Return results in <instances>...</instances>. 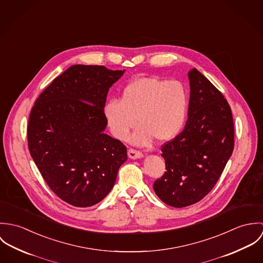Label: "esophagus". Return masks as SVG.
<instances>
[{
    "label": "esophagus",
    "instance_id": "obj_1",
    "mask_svg": "<svg viewBox=\"0 0 263 263\" xmlns=\"http://www.w3.org/2000/svg\"><path fill=\"white\" fill-rule=\"evenodd\" d=\"M128 158L130 159H140L143 158V153L140 151L135 150V149H129L127 152Z\"/></svg>",
    "mask_w": 263,
    "mask_h": 263
}]
</instances>
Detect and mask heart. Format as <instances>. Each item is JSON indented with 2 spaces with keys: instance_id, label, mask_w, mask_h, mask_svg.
<instances>
[{
  "instance_id": "heart-1",
  "label": "heart",
  "mask_w": 263,
  "mask_h": 263,
  "mask_svg": "<svg viewBox=\"0 0 263 263\" xmlns=\"http://www.w3.org/2000/svg\"><path fill=\"white\" fill-rule=\"evenodd\" d=\"M186 115L184 86L156 77L133 81L119 100L110 99L104 106V117L114 138L124 141L136 124L140 125L130 138L138 146L151 145L155 138L159 142L172 140L181 130Z\"/></svg>"
}]
</instances>
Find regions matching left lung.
Here are the masks:
<instances>
[{"mask_svg": "<svg viewBox=\"0 0 263 263\" xmlns=\"http://www.w3.org/2000/svg\"><path fill=\"white\" fill-rule=\"evenodd\" d=\"M190 98L184 129L162 147L166 172L154 182L174 208L201 200L222 175L234 150V122L224 95L196 69L188 73Z\"/></svg>", "mask_w": 263, "mask_h": 263, "instance_id": "left-lung-1", "label": "left lung"}]
</instances>
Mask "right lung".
I'll return each mask as SVG.
<instances>
[{"mask_svg": "<svg viewBox=\"0 0 263 263\" xmlns=\"http://www.w3.org/2000/svg\"><path fill=\"white\" fill-rule=\"evenodd\" d=\"M75 65L39 95L29 115L28 148L40 174L64 201L87 208L112 189L126 147L104 134L109 88L123 75Z\"/></svg>", "mask_w": 263, "mask_h": 263, "instance_id": "add662e5", "label": "right lung"}]
</instances>
